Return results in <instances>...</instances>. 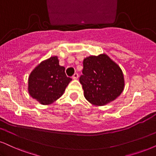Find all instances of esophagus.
I'll return each mask as SVG.
<instances>
[{
	"mask_svg": "<svg viewBox=\"0 0 156 156\" xmlns=\"http://www.w3.org/2000/svg\"><path fill=\"white\" fill-rule=\"evenodd\" d=\"M73 79H74V80H76V79H78V73H75L73 76Z\"/></svg>",
	"mask_w": 156,
	"mask_h": 156,
	"instance_id": "1",
	"label": "esophagus"
}]
</instances>
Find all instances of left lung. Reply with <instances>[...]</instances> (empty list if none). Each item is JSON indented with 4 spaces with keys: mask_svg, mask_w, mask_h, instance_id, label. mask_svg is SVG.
<instances>
[{
    "mask_svg": "<svg viewBox=\"0 0 156 156\" xmlns=\"http://www.w3.org/2000/svg\"><path fill=\"white\" fill-rule=\"evenodd\" d=\"M80 83L86 99L93 105L105 106L119 96L125 88L122 69L107 55L84 58Z\"/></svg>",
    "mask_w": 156,
    "mask_h": 156,
    "instance_id": "obj_1",
    "label": "left lung"
}]
</instances>
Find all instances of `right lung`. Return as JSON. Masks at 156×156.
I'll use <instances>...</instances> for the list:
<instances>
[{
	"label": "right lung",
	"instance_id": "add662e5",
	"mask_svg": "<svg viewBox=\"0 0 156 156\" xmlns=\"http://www.w3.org/2000/svg\"><path fill=\"white\" fill-rule=\"evenodd\" d=\"M66 68L59 65L58 56L42 61L31 72L28 78V92L42 105H50L64 94L70 78Z\"/></svg>",
	"mask_w": 156,
	"mask_h": 156
}]
</instances>
